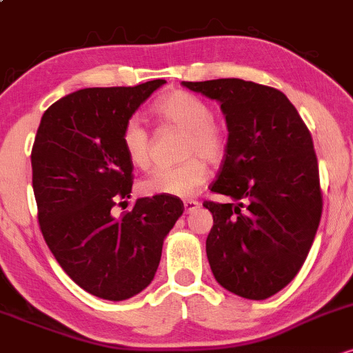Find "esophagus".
I'll return each instance as SVG.
<instances>
[{
  "mask_svg": "<svg viewBox=\"0 0 353 353\" xmlns=\"http://www.w3.org/2000/svg\"><path fill=\"white\" fill-rule=\"evenodd\" d=\"M183 207H185V213H193L198 207H200V203H198L196 200H185Z\"/></svg>",
  "mask_w": 353,
  "mask_h": 353,
  "instance_id": "34e87169",
  "label": "esophagus"
}]
</instances>
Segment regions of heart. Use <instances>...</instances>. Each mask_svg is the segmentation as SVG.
Listing matches in <instances>:
<instances>
[{
    "label": "heart",
    "instance_id": "1",
    "mask_svg": "<svg viewBox=\"0 0 353 353\" xmlns=\"http://www.w3.org/2000/svg\"><path fill=\"white\" fill-rule=\"evenodd\" d=\"M153 113L166 125L185 130L183 158L178 166H161L143 178L140 190L145 195L192 196L208 176V163H219L225 157L228 134L213 118L207 101L188 91H170L153 103ZM121 148L134 168H148L152 161L150 134L137 117L126 120L121 130ZM205 159L203 161V158Z\"/></svg>",
    "mask_w": 353,
    "mask_h": 353
}]
</instances>
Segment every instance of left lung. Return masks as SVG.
I'll use <instances>...</instances> for the list:
<instances>
[{
  "label": "left lung",
  "mask_w": 353,
  "mask_h": 353,
  "mask_svg": "<svg viewBox=\"0 0 353 353\" xmlns=\"http://www.w3.org/2000/svg\"><path fill=\"white\" fill-rule=\"evenodd\" d=\"M220 103L228 145L205 201L213 215L207 256L221 287L265 300L287 287L307 259L322 216L314 141L282 91L239 78L181 81Z\"/></svg>",
  "instance_id": "8db88e82"
}]
</instances>
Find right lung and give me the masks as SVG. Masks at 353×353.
<instances>
[{"label":"right lung","mask_w":353,"mask_h":353,"mask_svg":"<svg viewBox=\"0 0 353 353\" xmlns=\"http://www.w3.org/2000/svg\"><path fill=\"white\" fill-rule=\"evenodd\" d=\"M165 83L78 90L38 126L31 168L39 228L66 275L100 299L120 302L152 283L165 236L185 210L168 195L138 198L120 219L112 210L133 185L121 130Z\"/></svg>","instance_id":"add662e5"}]
</instances>
